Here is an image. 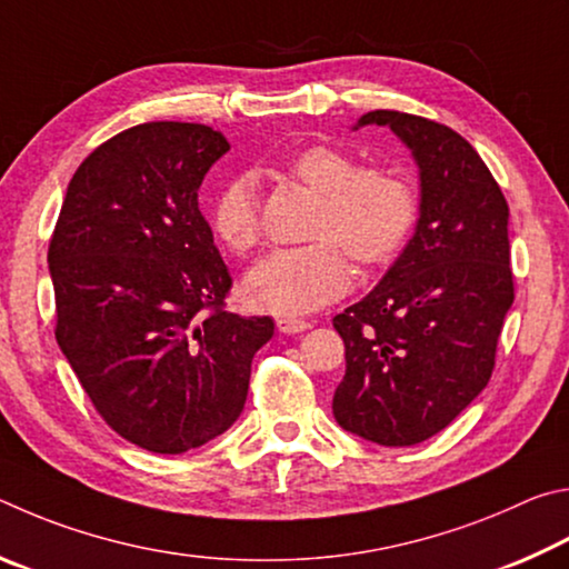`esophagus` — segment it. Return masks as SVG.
I'll list each match as a JSON object with an SVG mask.
<instances>
[{
  "mask_svg": "<svg viewBox=\"0 0 569 569\" xmlns=\"http://www.w3.org/2000/svg\"><path fill=\"white\" fill-rule=\"evenodd\" d=\"M312 327V322L307 320H297V317H277V330L284 335H300L307 332Z\"/></svg>",
  "mask_w": 569,
  "mask_h": 569,
  "instance_id": "34e87169",
  "label": "esophagus"
}]
</instances>
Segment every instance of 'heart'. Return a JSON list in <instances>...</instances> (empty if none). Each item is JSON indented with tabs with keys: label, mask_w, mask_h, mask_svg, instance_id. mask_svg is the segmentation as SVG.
Wrapping results in <instances>:
<instances>
[{
	"label": "heart",
	"mask_w": 569,
	"mask_h": 569,
	"mask_svg": "<svg viewBox=\"0 0 569 569\" xmlns=\"http://www.w3.org/2000/svg\"><path fill=\"white\" fill-rule=\"evenodd\" d=\"M287 172L312 189L317 207L312 242L274 249L247 274L244 292L259 310L300 315L320 310L352 282L350 252L365 267L400 252L417 219V194L397 169L362 167L360 159L330 144H310L287 162ZM219 239L247 254L262 239L259 194L252 172L229 177L209 204Z\"/></svg>",
	"instance_id": "heart-1"
}]
</instances>
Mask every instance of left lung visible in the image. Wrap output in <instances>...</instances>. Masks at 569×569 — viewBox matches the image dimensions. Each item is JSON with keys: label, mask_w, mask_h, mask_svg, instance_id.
<instances>
[{"label": "left lung", "mask_w": 569, "mask_h": 569, "mask_svg": "<svg viewBox=\"0 0 569 569\" xmlns=\"http://www.w3.org/2000/svg\"><path fill=\"white\" fill-rule=\"evenodd\" d=\"M420 167V219L375 290L332 325L347 370L335 420L362 440L410 447L445 430L495 370L515 300L507 209L475 147L432 119L375 109ZM355 127V129H357Z\"/></svg>", "instance_id": "1"}]
</instances>
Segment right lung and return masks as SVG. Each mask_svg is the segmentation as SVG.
I'll return each mask as SVG.
<instances>
[{
	"label": "right lung",
	"instance_id": "add662e5",
	"mask_svg": "<svg viewBox=\"0 0 569 569\" xmlns=\"http://www.w3.org/2000/svg\"><path fill=\"white\" fill-rule=\"evenodd\" d=\"M227 149L207 124L124 129L79 164L49 239L59 350L102 420L157 455L234 425L274 335L269 317L224 310L232 277L199 212Z\"/></svg>",
	"mask_w": 569,
	"mask_h": 569
}]
</instances>
